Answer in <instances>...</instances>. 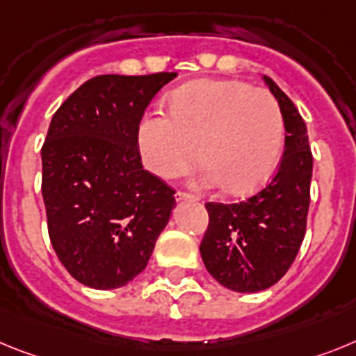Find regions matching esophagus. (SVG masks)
<instances>
[{"label": "esophagus", "mask_w": 356, "mask_h": 356, "mask_svg": "<svg viewBox=\"0 0 356 356\" xmlns=\"http://www.w3.org/2000/svg\"><path fill=\"white\" fill-rule=\"evenodd\" d=\"M175 200H177V202H195V197L193 195H190V193H182V191H177V193H175Z\"/></svg>", "instance_id": "esophagus-1"}]
</instances>
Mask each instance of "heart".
Here are the masks:
<instances>
[{
  "mask_svg": "<svg viewBox=\"0 0 356 356\" xmlns=\"http://www.w3.org/2000/svg\"><path fill=\"white\" fill-rule=\"evenodd\" d=\"M168 116L148 114L138 129V147L148 172L175 179L206 165L199 188L247 195L274 174L285 141L280 104L265 89L242 80L200 79L175 89Z\"/></svg>",
  "mask_w": 356,
  "mask_h": 356,
  "instance_id": "1",
  "label": "heart"
}]
</instances>
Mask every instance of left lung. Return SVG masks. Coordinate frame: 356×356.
<instances>
[{
	"label": "left lung",
	"mask_w": 356,
	"mask_h": 356,
	"mask_svg": "<svg viewBox=\"0 0 356 356\" xmlns=\"http://www.w3.org/2000/svg\"><path fill=\"white\" fill-rule=\"evenodd\" d=\"M285 122V154L264 190L238 204L208 202L200 256L208 272L233 292H261L285 276L301 247L310 206L312 159L307 125L285 92L261 76Z\"/></svg>",
	"instance_id": "8db88e82"
}]
</instances>
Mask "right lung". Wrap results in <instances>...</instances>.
Returning a JSON list of instances; mask_svg holds the SVG:
<instances>
[{"instance_id":"add662e5","label":"right lung","mask_w":356,"mask_h":356,"mask_svg":"<svg viewBox=\"0 0 356 356\" xmlns=\"http://www.w3.org/2000/svg\"><path fill=\"white\" fill-rule=\"evenodd\" d=\"M175 76H95L49 123L41 150L49 240L89 289L134 280L174 211L175 191L141 165L138 129L150 100Z\"/></svg>"}]
</instances>
